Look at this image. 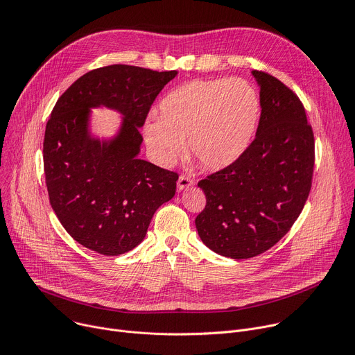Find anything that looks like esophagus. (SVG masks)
Returning <instances> with one entry per match:
<instances>
[{
    "label": "esophagus",
    "mask_w": 355,
    "mask_h": 355,
    "mask_svg": "<svg viewBox=\"0 0 355 355\" xmlns=\"http://www.w3.org/2000/svg\"><path fill=\"white\" fill-rule=\"evenodd\" d=\"M193 180L192 178H189V177H187V175H181L180 178H178V182H177V188L180 189V191H182V189H185V188H189L191 185H193Z\"/></svg>",
    "instance_id": "esophagus-1"
}]
</instances>
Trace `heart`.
<instances>
[{
	"instance_id": "b5f03b06",
	"label": "heart",
	"mask_w": 355,
	"mask_h": 355,
	"mask_svg": "<svg viewBox=\"0 0 355 355\" xmlns=\"http://www.w3.org/2000/svg\"><path fill=\"white\" fill-rule=\"evenodd\" d=\"M260 98L241 78L193 80L160 103V119L144 125V139L156 160L173 164L185 150L208 171L233 166L254 137Z\"/></svg>"
}]
</instances>
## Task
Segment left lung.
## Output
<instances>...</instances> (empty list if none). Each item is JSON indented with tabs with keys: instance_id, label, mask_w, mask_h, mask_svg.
Segmentation results:
<instances>
[{
	"instance_id": "8db88e82",
	"label": "left lung",
	"mask_w": 355,
	"mask_h": 355,
	"mask_svg": "<svg viewBox=\"0 0 355 355\" xmlns=\"http://www.w3.org/2000/svg\"><path fill=\"white\" fill-rule=\"evenodd\" d=\"M260 87L261 116L245 153L200 180L207 205L195 226L207 247L233 260L256 257L277 244L306 204L315 137L297 95L278 78L251 71Z\"/></svg>"
}]
</instances>
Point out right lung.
I'll use <instances>...</instances> for the list:
<instances>
[{
	"mask_svg": "<svg viewBox=\"0 0 355 355\" xmlns=\"http://www.w3.org/2000/svg\"><path fill=\"white\" fill-rule=\"evenodd\" d=\"M177 71L112 64L74 81L46 125L43 166L49 200L67 233L104 256L139 245L155 212L175 195L178 174L139 159L143 126L159 92ZM124 118L111 139L89 130L90 110Z\"/></svg>",
	"mask_w": 355,
	"mask_h": 355,
	"instance_id": "right-lung-1",
	"label": "right lung"
}]
</instances>
